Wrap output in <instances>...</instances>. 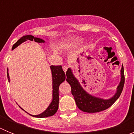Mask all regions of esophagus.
<instances>
[{
  "label": "esophagus",
  "instance_id": "34e87169",
  "mask_svg": "<svg viewBox=\"0 0 134 134\" xmlns=\"http://www.w3.org/2000/svg\"><path fill=\"white\" fill-rule=\"evenodd\" d=\"M62 69H63V70L65 72H66V71H67V70H68V66H62Z\"/></svg>",
  "mask_w": 134,
  "mask_h": 134
}]
</instances>
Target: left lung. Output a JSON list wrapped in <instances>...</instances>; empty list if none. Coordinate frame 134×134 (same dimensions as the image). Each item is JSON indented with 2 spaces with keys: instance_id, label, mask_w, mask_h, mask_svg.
I'll use <instances>...</instances> for the list:
<instances>
[{
  "instance_id": "1",
  "label": "left lung",
  "mask_w": 134,
  "mask_h": 134,
  "mask_svg": "<svg viewBox=\"0 0 134 134\" xmlns=\"http://www.w3.org/2000/svg\"><path fill=\"white\" fill-rule=\"evenodd\" d=\"M121 82L118 87V91L114 97L108 100L94 97L93 96L88 94L82 88L78 80L73 76L72 71L68 68L66 72V80L71 86V92L75 100V102L79 109L81 111L87 113H97L104 111L109 108L111 105L115 102L119 97L124 88L125 83V76H124V66L122 65L121 70Z\"/></svg>"
}]
</instances>
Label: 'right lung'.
<instances>
[{
	"instance_id": "1",
	"label": "right lung",
	"mask_w": 134,
	"mask_h": 134,
	"mask_svg": "<svg viewBox=\"0 0 134 134\" xmlns=\"http://www.w3.org/2000/svg\"><path fill=\"white\" fill-rule=\"evenodd\" d=\"M27 40H31V41H35V42H38V43H42L44 42L43 40L40 38H37L34 37L33 35H25L22 37L18 41H16V43L13 45L12 49H15L19 45L21 44L24 41ZM51 70H52V79H53V99L52 101L49 105L48 109L43 112L42 113L37 115H32L35 118H47L49 116H52L55 114L58 111V104H59V93H58V88L60 84L64 82L66 79V75H65L64 72L62 70V66H50ZM7 77L9 82H10V79H9V73L7 72Z\"/></svg>"
}]
</instances>
